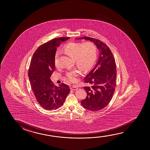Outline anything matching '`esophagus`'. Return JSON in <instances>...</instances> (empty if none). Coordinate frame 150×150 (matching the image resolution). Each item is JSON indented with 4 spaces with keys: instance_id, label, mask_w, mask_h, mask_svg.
<instances>
[{
    "instance_id": "34e87169",
    "label": "esophagus",
    "mask_w": 150,
    "mask_h": 150,
    "mask_svg": "<svg viewBox=\"0 0 150 150\" xmlns=\"http://www.w3.org/2000/svg\"><path fill=\"white\" fill-rule=\"evenodd\" d=\"M71 88V90H77L78 89V87H77V86H73Z\"/></svg>"
}]
</instances>
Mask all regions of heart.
Returning <instances> with one entry per match:
<instances>
[{
	"instance_id": "obj_1",
	"label": "heart",
	"mask_w": 150,
	"mask_h": 150,
	"mask_svg": "<svg viewBox=\"0 0 150 150\" xmlns=\"http://www.w3.org/2000/svg\"><path fill=\"white\" fill-rule=\"evenodd\" d=\"M64 51L68 55L74 58L76 64L83 70H88L94 64L97 56L96 45L92 41L71 42L67 44L64 47ZM59 52H57L54 56V64L56 68L60 67ZM81 73L80 68H75L66 73L68 80L76 82L77 77Z\"/></svg>"
}]
</instances>
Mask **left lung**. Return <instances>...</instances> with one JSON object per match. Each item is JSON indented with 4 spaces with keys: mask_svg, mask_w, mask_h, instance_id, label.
<instances>
[{
    "mask_svg": "<svg viewBox=\"0 0 150 150\" xmlns=\"http://www.w3.org/2000/svg\"><path fill=\"white\" fill-rule=\"evenodd\" d=\"M78 39L93 41L100 50L96 66L84 78V82L89 86L83 87L87 96L81 102L86 110L99 111L109 104L115 91L117 76L115 59L111 50L100 40L86 36Z\"/></svg>",
    "mask_w": 150,
    "mask_h": 150,
    "instance_id": "obj_1",
    "label": "left lung"
}]
</instances>
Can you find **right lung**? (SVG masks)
I'll return each mask as SVG.
<instances>
[{
    "label": "right lung",
    "instance_id": "1",
    "mask_svg": "<svg viewBox=\"0 0 150 150\" xmlns=\"http://www.w3.org/2000/svg\"><path fill=\"white\" fill-rule=\"evenodd\" d=\"M69 37L54 38L38 47L32 56L28 76L37 102L43 109L56 110L64 104L70 93L69 86L62 83L59 86L50 77L55 69L54 56L57 47Z\"/></svg>",
    "mask_w": 150,
    "mask_h": 150
}]
</instances>
